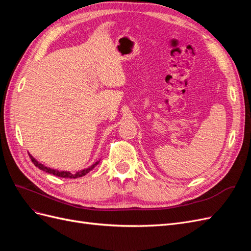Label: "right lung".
<instances>
[{
  "instance_id": "right-lung-1",
  "label": "right lung",
  "mask_w": 251,
  "mask_h": 251,
  "mask_svg": "<svg viewBox=\"0 0 251 251\" xmlns=\"http://www.w3.org/2000/svg\"><path fill=\"white\" fill-rule=\"evenodd\" d=\"M29 156H30V158H31V161L34 163V165L37 166V168H39L40 170H42V171H44V172H46V173H48V174L54 175V176H57V177H62V178H74V179H75V178H79V177L85 176V175H87L90 171H92V170L95 168V166H96L98 163H100V160H98V161H96L95 163H93L92 165L88 166V168L81 169V170L76 171V172H74V171H59V170H55V169L49 168V166H46L45 164L39 162L33 156H31L30 154H29Z\"/></svg>"
}]
</instances>
